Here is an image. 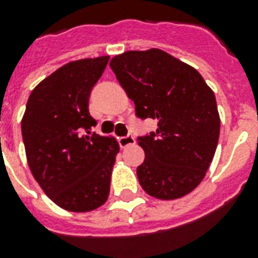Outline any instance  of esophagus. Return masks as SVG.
I'll return each mask as SVG.
<instances>
[{"mask_svg":"<svg viewBox=\"0 0 258 258\" xmlns=\"http://www.w3.org/2000/svg\"><path fill=\"white\" fill-rule=\"evenodd\" d=\"M118 144L121 148H127V146H131L135 144V138L133 135H125V137H120L118 138Z\"/></svg>","mask_w":258,"mask_h":258,"instance_id":"esophagus-1","label":"esophagus"}]
</instances>
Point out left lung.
<instances>
[{
  "mask_svg": "<svg viewBox=\"0 0 258 258\" xmlns=\"http://www.w3.org/2000/svg\"><path fill=\"white\" fill-rule=\"evenodd\" d=\"M120 85L141 120L157 130L140 135L145 160L137 168L146 194L182 198L198 186L216 153L220 116L214 92L198 70L160 49L128 51L110 60Z\"/></svg>",
  "mask_w": 258,
  "mask_h": 258,
  "instance_id": "1",
  "label": "left lung"
}]
</instances>
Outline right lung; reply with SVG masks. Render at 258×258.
Listing matches in <instances>:
<instances>
[{
    "label": "right lung",
    "instance_id": "right-lung-1",
    "mask_svg": "<svg viewBox=\"0 0 258 258\" xmlns=\"http://www.w3.org/2000/svg\"><path fill=\"white\" fill-rule=\"evenodd\" d=\"M109 56L64 64L33 90L22 137L33 177L53 203L84 213L106 202L118 145L91 130L88 101Z\"/></svg>",
    "mask_w": 258,
    "mask_h": 258
}]
</instances>
